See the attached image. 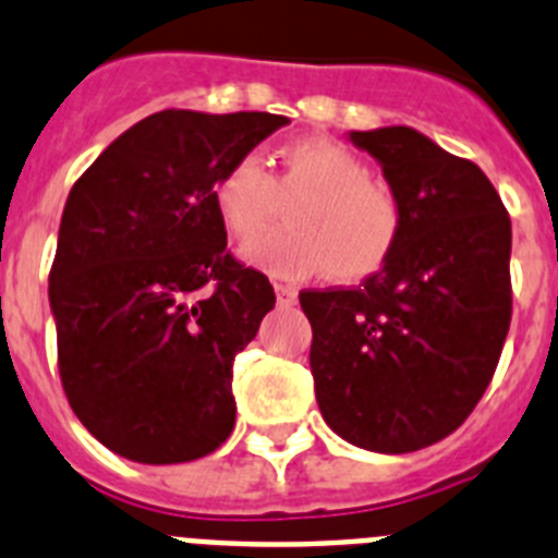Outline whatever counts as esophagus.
Masks as SVG:
<instances>
[{
  "label": "esophagus",
  "instance_id": "1",
  "mask_svg": "<svg viewBox=\"0 0 558 558\" xmlns=\"http://www.w3.org/2000/svg\"><path fill=\"white\" fill-rule=\"evenodd\" d=\"M275 298H278V306H294L298 303V289L286 283H275Z\"/></svg>",
  "mask_w": 558,
  "mask_h": 558
}]
</instances>
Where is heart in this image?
Segmentation results:
<instances>
[{"label":"heart","mask_w":558,"mask_h":558,"mask_svg":"<svg viewBox=\"0 0 558 558\" xmlns=\"http://www.w3.org/2000/svg\"><path fill=\"white\" fill-rule=\"evenodd\" d=\"M272 173L258 157L227 162L213 182V207L235 244H250L290 202L289 228L246 250L252 264L280 278L328 272L356 283L381 272L404 235V202L390 182L371 177L365 159L328 137L283 143Z\"/></svg>","instance_id":"heart-1"}]
</instances>
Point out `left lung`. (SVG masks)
Masks as SVG:
<instances>
[{
    "label": "left lung",
    "mask_w": 558,
    "mask_h": 558,
    "mask_svg": "<svg viewBox=\"0 0 558 558\" xmlns=\"http://www.w3.org/2000/svg\"><path fill=\"white\" fill-rule=\"evenodd\" d=\"M404 202L385 269L306 289L319 413L339 438L404 454L447 438L486 393L511 326V219L474 162L407 125L353 132Z\"/></svg>",
    "instance_id": "left-lung-1"
}]
</instances>
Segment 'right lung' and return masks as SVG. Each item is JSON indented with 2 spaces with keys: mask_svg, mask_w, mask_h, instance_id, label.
<instances>
[{
  "mask_svg": "<svg viewBox=\"0 0 558 558\" xmlns=\"http://www.w3.org/2000/svg\"><path fill=\"white\" fill-rule=\"evenodd\" d=\"M286 123L157 111L72 185L50 269L58 373L72 413L111 452L159 466L230 438L232 362L275 289L227 250L213 182Z\"/></svg>",
  "mask_w": 558,
  "mask_h": 558,
  "instance_id": "add662e5",
  "label": "right lung"
}]
</instances>
